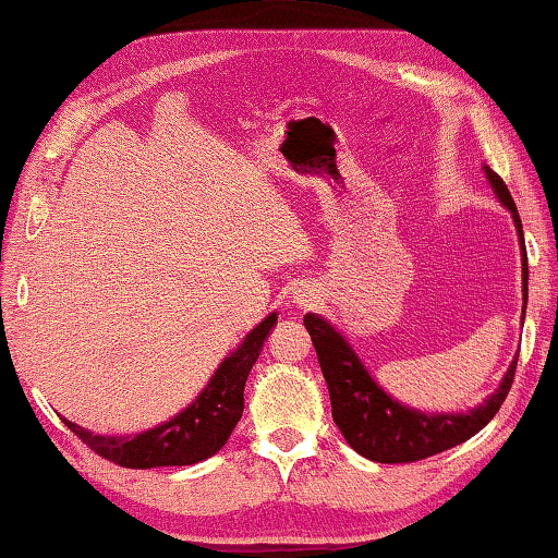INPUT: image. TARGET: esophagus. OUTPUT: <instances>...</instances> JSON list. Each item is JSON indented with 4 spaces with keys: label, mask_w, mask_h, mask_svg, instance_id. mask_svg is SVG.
<instances>
[{
    "label": "esophagus",
    "mask_w": 558,
    "mask_h": 558,
    "mask_svg": "<svg viewBox=\"0 0 558 558\" xmlns=\"http://www.w3.org/2000/svg\"><path fill=\"white\" fill-rule=\"evenodd\" d=\"M294 304H298V310H307L312 307V304L319 302V290H316L314 286H302L294 290Z\"/></svg>",
    "instance_id": "esophagus-1"
}]
</instances>
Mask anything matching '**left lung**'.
Here are the masks:
<instances>
[{
	"instance_id": "8db88e82",
	"label": "left lung",
	"mask_w": 558,
	"mask_h": 558,
	"mask_svg": "<svg viewBox=\"0 0 558 558\" xmlns=\"http://www.w3.org/2000/svg\"><path fill=\"white\" fill-rule=\"evenodd\" d=\"M486 181L494 189L500 205L512 215L515 232L520 239V256H522V322H525L527 310V248L525 234H522V222L518 215L515 201L508 191L504 179L496 171H490L484 163ZM304 326L312 336L316 357H319L322 373L329 387L331 397V416L343 433L345 442L353 447L357 454L379 464H401V462H418L425 457L450 450L454 445H462L484 428V425L496 416L500 403L506 401L512 377H515L518 355L512 357L500 385L469 411H418L407 407L399 399L387 395L385 387L369 375V369L357 357L348 338L336 329V326L324 319L322 314L304 316Z\"/></svg>"
}]
</instances>
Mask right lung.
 I'll return each instance as SVG.
<instances>
[{"mask_svg": "<svg viewBox=\"0 0 558 558\" xmlns=\"http://www.w3.org/2000/svg\"><path fill=\"white\" fill-rule=\"evenodd\" d=\"M276 324L278 312H270L222 360L215 375L201 389V395L177 416L155 425V428L135 435H96L68 418L62 421L96 454L120 466L151 469L198 464L222 450L234 425L242 418L246 377L260 351H264V341L276 329Z\"/></svg>", "mask_w": 558, "mask_h": 558, "instance_id": "obj_1", "label": "right lung"}]
</instances>
